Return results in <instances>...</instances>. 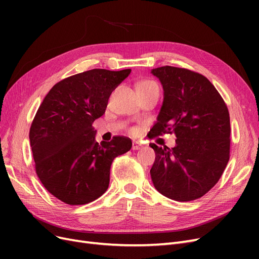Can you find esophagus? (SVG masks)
I'll return each mask as SVG.
<instances>
[{
    "label": "esophagus",
    "mask_w": 259,
    "mask_h": 259,
    "mask_svg": "<svg viewBox=\"0 0 259 259\" xmlns=\"http://www.w3.org/2000/svg\"><path fill=\"white\" fill-rule=\"evenodd\" d=\"M142 144H140L139 142H133V145H132V149L133 150H138V149L142 148Z\"/></svg>",
    "instance_id": "esophagus-1"
}]
</instances>
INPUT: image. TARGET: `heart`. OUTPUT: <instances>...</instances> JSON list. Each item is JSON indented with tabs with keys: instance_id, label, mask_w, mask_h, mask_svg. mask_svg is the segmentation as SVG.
<instances>
[{
	"instance_id": "b5f03b06",
	"label": "heart",
	"mask_w": 259,
	"mask_h": 259,
	"mask_svg": "<svg viewBox=\"0 0 259 259\" xmlns=\"http://www.w3.org/2000/svg\"><path fill=\"white\" fill-rule=\"evenodd\" d=\"M149 89H159V85L155 81L152 80H145L138 83L137 85V90L138 91H143V90H149Z\"/></svg>"
}]
</instances>
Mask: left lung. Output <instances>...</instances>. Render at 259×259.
<instances>
[{"mask_svg": "<svg viewBox=\"0 0 259 259\" xmlns=\"http://www.w3.org/2000/svg\"><path fill=\"white\" fill-rule=\"evenodd\" d=\"M164 99L151 138L176 135V146L150 144L155 160L150 169L155 189L180 202L197 200L222 177L230 156V116L221 94L204 75L185 68L152 69Z\"/></svg>", "mask_w": 259, "mask_h": 259, "instance_id": "left-lung-1", "label": "left lung"}]
</instances>
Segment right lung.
Listing matches in <instances>:
<instances>
[{
    "instance_id": "right-lung-1",
    "label": "right lung",
    "mask_w": 259,
    "mask_h": 259,
    "mask_svg": "<svg viewBox=\"0 0 259 259\" xmlns=\"http://www.w3.org/2000/svg\"><path fill=\"white\" fill-rule=\"evenodd\" d=\"M131 69H93L55 84L38 107L29 138L41 183L55 198L82 205L103 195L117 155L131 150V139L95 140L93 123L106 111L109 97Z\"/></svg>"
}]
</instances>
